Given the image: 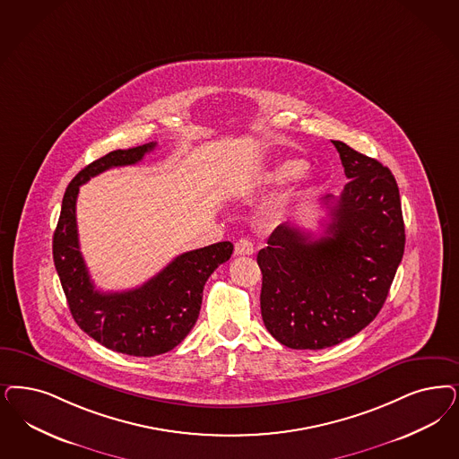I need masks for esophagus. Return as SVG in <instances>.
Returning <instances> with one entry per match:
<instances>
[{
	"mask_svg": "<svg viewBox=\"0 0 459 459\" xmlns=\"http://www.w3.org/2000/svg\"><path fill=\"white\" fill-rule=\"evenodd\" d=\"M236 254L238 255H251V254H254V244L251 242V238H238L236 242Z\"/></svg>",
	"mask_w": 459,
	"mask_h": 459,
	"instance_id": "obj_1",
	"label": "esophagus"
}]
</instances>
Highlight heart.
<instances>
[{
	"label": "heart",
	"instance_id": "1",
	"mask_svg": "<svg viewBox=\"0 0 459 459\" xmlns=\"http://www.w3.org/2000/svg\"><path fill=\"white\" fill-rule=\"evenodd\" d=\"M307 169V162L301 159H288L276 164L273 169L263 174V181L268 185H283L299 178Z\"/></svg>",
	"mask_w": 459,
	"mask_h": 459
}]
</instances>
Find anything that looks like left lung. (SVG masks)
<instances>
[{
	"instance_id": "obj_1",
	"label": "left lung",
	"mask_w": 459,
	"mask_h": 459,
	"mask_svg": "<svg viewBox=\"0 0 459 459\" xmlns=\"http://www.w3.org/2000/svg\"><path fill=\"white\" fill-rule=\"evenodd\" d=\"M349 181L322 204L331 221L312 238L283 223L257 254L261 316L269 333L291 349L335 346L378 316L405 249L395 178L379 160L333 141Z\"/></svg>"
}]
</instances>
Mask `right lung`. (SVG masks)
<instances>
[{"instance_id": "1", "label": "right lung", "mask_w": 459, "mask_h": 459, "mask_svg": "<svg viewBox=\"0 0 459 459\" xmlns=\"http://www.w3.org/2000/svg\"><path fill=\"white\" fill-rule=\"evenodd\" d=\"M156 143L118 149L96 159L76 174L64 193L52 254L71 316L101 346L139 358H151L176 348L200 316L204 286L210 274L230 259L232 242H217L181 254L139 288L98 291L81 255L76 198L90 178L117 166L143 160Z\"/></svg>"}]
</instances>
